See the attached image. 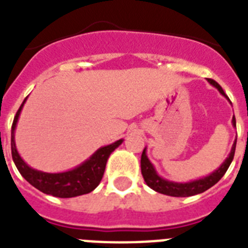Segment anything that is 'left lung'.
I'll use <instances>...</instances> for the list:
<instances>
[{
    "label": "left lung",
    "instance_id": "8db88e82",
    "mask_svg": "<svg viewBox=\"0 0 248 248\" xmlns=\"http://www.w3.org/2000/svg\"><path fill=\"white\" fill-rule=\"evenodd\" d=\"M208 82L211 83L212 85H214L216 88L219 91L220 94H223L226 98H228L226 95V93L223 92V89L218 84L216 80L213 79H208ZM232 124L236 127V118H232ZM236 142L237 139L234 140L233 146L231 150L230 155L224 160V163L218 168L216 171H213L212 174H209L208 176L204 178L198 179V180H193V182L189 183H174L169 182L166 179H163L161 176L157 175L155 168L151 163H150L149 157L146 155V147L143 149L142 155H141V174L143 176V180L149 185L150 188L154 189L157 193H161V194L170 195V197H191V195L201 194L203 191L208 190L209 188H212L214 184H217L220 180V178L226 174L227 169L230 168L232 160H233L234 156V150H236Z\"/></svg>",
    "mask_w": 248,
    "mask_h": 248
}]
</instances>
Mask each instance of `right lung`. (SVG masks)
<instances>
[{"mask_svg":"<svg viewBox=\"0 0 248 248\" xmlns=\"http://www.w3.org/2000/svg\"><path fill=\"white\" fill-rule=\"evenodd\" d=\"M26 98L24 99L22 105L20 106L18 111L12 122L11 128V154L14 163L22 176H24L32 186L39 189L45 194L58 197V198H73L78 195L88 194L94 190L101 183L103 174H105L106 164L114 149L120 146L122 141L118 140L116 142L103 146L98 149L88 160L77 166L76 169L64 172H44L35 170L25 163L18 155L16 145H15V128L17 124L18 116L24 107Z\"/></svg>","mask_w":248,"mask_h":248,"instance_id":"add662e5","label":"right lung"}]
</instances>
